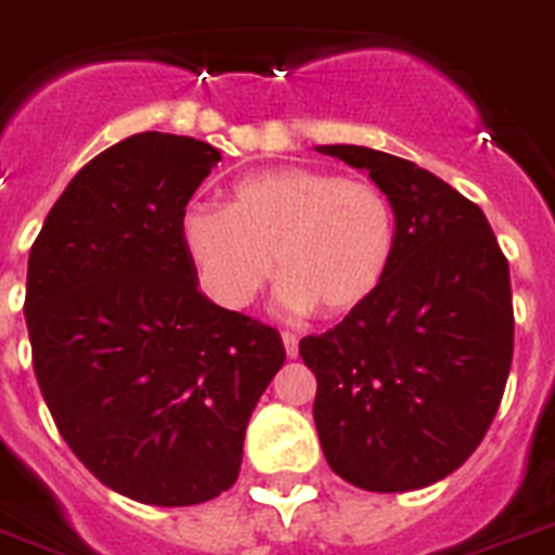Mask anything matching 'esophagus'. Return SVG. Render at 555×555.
Instances as JSON below:
<instances>
[{
	"label": "esophagus",
	"mask_w": 555,
	"mask_h": 555,
	"mask_svg": "<svg viewBox=\"0 0 555 555\" xmlns=\"http://www.w3.org/2000/svg\"><path fill=\"white\" fill-rule=\"evenodd\" d=\"M282 344H285L287 358L299 356V338H296V335H293V333H282Z\"/></svg>",
	"instance_id": "esophagus-1"
}]
</instances>
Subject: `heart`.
I'll use <instances>...</instances> for the list:
<instances>
[{
	"instance_id": "obj_1",
	"label": "heart",
	"mask_w": 555,
	"mask_h": 555,
	"mask_svg": "<svg viewBox=\"0 0 555 555\" xmlns=\"http://www.w3.org/2000/svg\"><path fill=\"white\" fill-rule=\"evenodd\" d=\"M180 240L203 291L225 310L248 307L276 268L285 310L344 319L384 285L398 217L375 183L287 166L242 177L231 206L185 208Z\"/></svg>"
}]
</instances>
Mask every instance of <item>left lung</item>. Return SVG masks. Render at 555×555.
<instances>
[{"instance_id": "1", "label": "left lung", "mask_w": 555, "mask_h": 555, "mask_svg": "<svg viewBox=\"0 0 555 555\" xmlns=\"http://www.w3.org/2000/svg\"><path fill=\"white\" fill-rule=\"evenodd\" d=\"M392 199L384 285L341 324L299 341L330 468L364 491L426 488L482 443L514 358L511 273L477 203L412 160L319 146Z\"/></svg>"}]
</instances>
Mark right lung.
Returning <instances> with one entry per match:
<instances>
[{
	"label": "right lung",
	"instance_id": "right-lung-1",
	"mask_svg": "<svg viewBox=\"0 0 555 555\" xmlns=\"http://www.w3.org/2000/svg\"><path fill=\"white\" fill-rule=\"evenodd\" d=\"M222 155L141 132L92 157L27 259L33 370L55 428L129 500L199 505L234 486L282 335L217 307L180 240L191 194Z\"/></svg>",
	"mask_w": 555,
	"mask_h": 555
}]
</instances>
